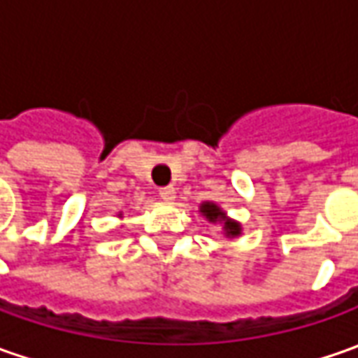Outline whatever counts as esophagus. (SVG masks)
I'll use <instances>...</instances> for the list:
<instances>
[{
	"label": "esophagus",
	"mask_w": 358,
	"mask_h": 358,
	"mask_svg": "<svg viewBox=\"0 0 358 358\" xmlns=\"http://www.w3.org/2000/svg\"><path fill=\"white\" fill-rule=\"evenodd\" d=\"M158 194H160V198L162 200H166V202H170V200H174V188L172 186H162V188H158Z\"/></svg>",
	"instance_id": "obj_1"
}]
</instances>
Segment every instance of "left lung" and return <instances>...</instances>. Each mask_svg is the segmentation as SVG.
Here are the masks:
<instances>
[{"instance_id":"8db88e82","label":"left lung","mask_w":358,"mask_h":358,"mask_svg":"<svg viewBox=\"0 0 358 358\" xmlns=\"http://www.w3.org/2000/svg\"><path fill=\"white\" fill-rule=\"evenodd\" d=\"M200 212H202L203 216L208 217L210 222H222L228 236H238V234H240V224H236V222L228 220L226 214L217 208L216 203H210V202L202 203V206H200Z\"/></svg>"}]
</instances>
